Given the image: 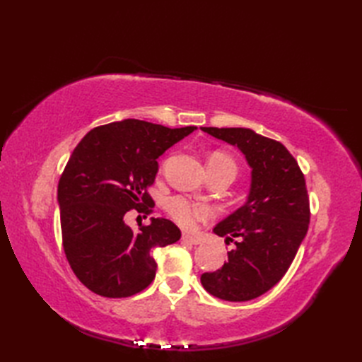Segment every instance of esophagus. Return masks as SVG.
Returning <instances> with one entry per match:
<instances>
[{"mask_svg":"<svg viewBox=\"0 0 362 362\" xmlns=\"http://www.w3.org/2000/svg\"><path fill=\"white\" fill-rule=\"evenodd\" d=\"M182 240L190 245H201L202 243V240L199 237H193L190 234H182Z\"/></svg>","mask_w":362,"mask_h":362,"instance_id":"esophagus-1","label":"esophagus"}]
</instances>
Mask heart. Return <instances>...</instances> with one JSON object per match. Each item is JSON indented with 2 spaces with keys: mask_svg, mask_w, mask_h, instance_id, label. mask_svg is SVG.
Returning a JSON list of instances; mask_svg holds the SVG:
<instances>
[{
  "mask_svg": "<svg viewBox=\"0 0 362 362\" xmlns=\"http://www.w3.org/2000/svg\"><path fill=\"white\" fill-rule=\"evenodd\" d=\"M208 166L225 168L234 172V175L237 173V164L234 158L225 154V152H214L210 160H208ZM166 208L175 221L185 228H192L196 225V222L205 221V218H210L213 216V210L208 205L193 204L181 198V196H175V198L169 199Z\"/></svg>",
  "mask_w": 362,
  "mask_h": 362,
  "instance_id": "1",
  "label": "heart"
}]
</instances>
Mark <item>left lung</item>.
I'll return each instance as SVG.
<instances>
[{
	"mask_svg": "<svg viewBox=\"0 0 362 362\" xmlns=\"http://www.w3.org/2000/svg\"><path fill=\"white\" fill-rule=\"evenodd\" d=\"M204 133L240 149L250 168L245 205L214 226L233 242L228 261L202 273L201 284L214 298L246 302L264 294L286 275L310 225V199L303 173L288 149L249 128L204 127Z\"/></svg>",
	"mask_w": 362,
	"mask_h": 362,
	"instance_id": "1",
	"label": "left lung"
}]
</instances>
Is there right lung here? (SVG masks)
Wrapping results in <instances>:
<instances>
[{
	"label": "right lung",
	"instance_id": "right-lung-1",
	"mask_svg": "<svg viewBox=\"0 0 362 362\" xmlns=\"http://www.w3.org/2000/svg\"><path fill=\"white\" fill-rule=\"evenodd\" d=\"M194 129L124 119L93 128L74 149L57 189L63 249L90 291L128 298L154 281L151 252L178 242L180 228L151 217L136 233L124 216L133 208L151 211L148 187L158 172L157 158Z\"/></svg>",
	"mask_w": 362,
	"mask_h": 362
}]
</instances>
